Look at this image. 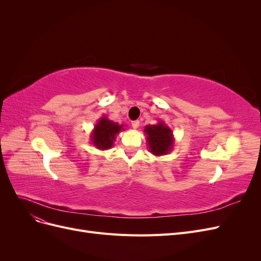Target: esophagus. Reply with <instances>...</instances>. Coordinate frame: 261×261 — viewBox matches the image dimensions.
<instances>
[{
  "label": "esophagus",
  "instance_id": "esophagus-1",
  "mask_svg": "<svg viewBox=\"0 0 261 261\" xmlns=\"http://www.w3.org/2000/svg\"><path fill=\"white\" fill-rule=\"evenodd\" d=\"M138 126H139V121H133L132 122V127L133 128H138Z\"/></svg>",
  "mask_w": 261,
  "mask_h": 261
}]
</instances>
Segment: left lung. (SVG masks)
Wrapping results in <instances>:
<instances>
[{"instance_id": "left-lung-1", "label": "left lung", "mask_w": 261, "mask_h": 261, "mask_svg": "<svg viewBox=\"0 0 261 261\" xmlns=\"http://www.w3.org/2000/svg\"><path fill=\"white\" fill-rule=\"evenodd\" d=\"M149 151L154 155H164L171 152L174 146L173 132L163 121L154 125H146L145 129Z\"/></svg>"}]
</instances>
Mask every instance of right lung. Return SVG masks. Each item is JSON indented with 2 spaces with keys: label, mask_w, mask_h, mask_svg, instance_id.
<instances>
[{
  "label": "right lung",
  "mask_w": 261,
  "mask_h": 261,
  "mask_svg": "<svg viewBox=\"0 0 261 261\" xmlns=\"http://www.w3.org/2000/svg\"><path fill=\"white\" fill-rule=\"evenodd\" d=\"M124 125L109 120L107 115L99 118L90 134L91 144L100 150L112 148L116 136L124 130Z\"/></svg>",
  "instance_id": "obj_1"
}]
</instances>
